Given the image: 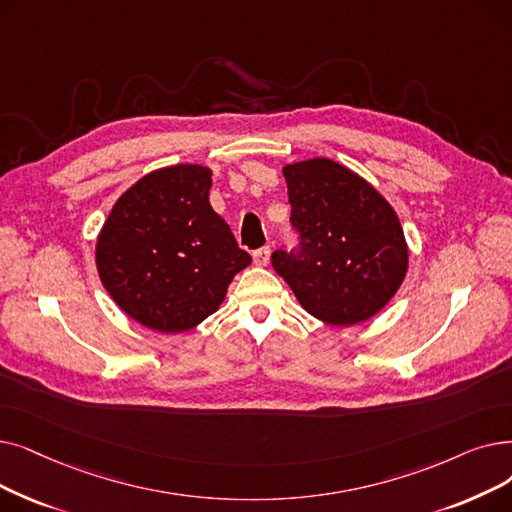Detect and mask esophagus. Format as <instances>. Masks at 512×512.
<instances>
[{"instance_id": "esophagus-1", "label": "esophagus", "mask_w": 512, "mask_h": 512, "mask_svg": "<svg viewBox=\"0 0 512 512\" xmlns=\"http://www.w3.org/2000/svg\"><path fill=\"white\" fill-rule=\"evenodd\" d=\"M253 261L255 265H268L270 263V247H261L253 251Z\"/></svg>"}]
</instances>
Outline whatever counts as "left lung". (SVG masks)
<instances>
[{
    "mask_svg": "<svg viewBox=\"0 0 512 512\" xmlns=\"http://www.w3.org/2000/svg\"><path fill=\"white\" fill-rule=\"evenodd\" d=\"M295 249L272 253L301 307L332 326L381 311L404 282L408 247L393 207L360 175L330 159L284 167Z\"/></svg>",
    "mask_w": 512,
    "mask_h": 512,
    "instance_id": "left-lung-1",
    "label": "left lung"
}]
</instances>
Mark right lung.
I'll return each instance as SVG.
<instances>
[{
	"label": "right lung",
	"mask_w": 512,
	"mask_h": 512,
	"mask_svg": "<svg viewBox=\"0 0 512 512\" xmlns=\"http://www.w3.org/2000/svg\"><path fill=\"white\" fill-rule=\"evenodd\" d=\"M211 171L173 165L144 175L110 211L96 244L98 274L129 318L184 332L221 305L251 255L211 203Z\"/></svg>",
	"instance_id": "obj_1"
}]
</instances>
